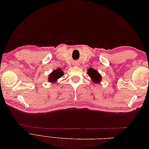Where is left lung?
<instances>
[{
  "label": "left lung",
  "instance_id": "8db88e82",
  "mask_svg": "<svg viewBox=\"0 0 149 149\" xmlns=\"http://www.w3.org/2000/svg\"><path fill=\"white\" fill-rule=\"evenodd\" d=\"M88 74L90 78H91L93 81L95 83H97L101 81V76L100 73L96 70H94L93 68H89L88 70Z\"/></svg>",
  "mask_w": 149,
  "mask_h": 149
}]
</instances>
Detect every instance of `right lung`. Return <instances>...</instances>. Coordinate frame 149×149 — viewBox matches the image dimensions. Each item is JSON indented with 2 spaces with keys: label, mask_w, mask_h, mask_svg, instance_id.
Masks as SVG:
<instances>
[{
  "label": "right lung",
  "mask_w": 149,
  "mask_h": 149,
  "mask_svg": "<svg viewBox=\"0 0 149 149\" xmlns=\"http://www.w3.org/2000/svg\"><path fill=\"white\" fill-rule=\"evenodd\" d=\"M63 74V71L60 68H58L56 70H54L52 73L49 75L48 81L50 82L55 81H56L58 78L62 77Z\"/></svg>",
  "instance_id": "add662e5"
}]
</instances>
